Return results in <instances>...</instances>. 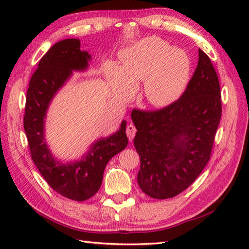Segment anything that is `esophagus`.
Instances as JSON below:
<instances>
[{
    "mask_svg": "<svg viewBox=\"0 0 249 249\" xmlns=\"http://www.w3.org/2000/svg\"><path fill=\"white\" fill-rule=\"evenodd\" d=\"M136 132H137L136 127H135V125L133 124H130L129 125L126 126V135H127V137H129L130 141L133 140V138L135 137V134H136Z\"/></svg>",
    "mask_w": 249,
    "mask_h": 249,
    "instance_id": "obj_1",
    "label": "esophagus"
}]
</instances>
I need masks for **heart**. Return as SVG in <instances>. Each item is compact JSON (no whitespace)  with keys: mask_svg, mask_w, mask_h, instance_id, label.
I'll list each match as a JSON object with an SVG mask.
<instances>
[{"mask_svg":"<svg viewBox=\"0 0 249 249\" xmlns=\"http://www.w3.org/2000/svg\"><path fill=\"white\" fill-rule=\"evenodd\" d=\"M122 59L123 66L113 61L106 64L109 80L120 87L124 95H131L137 82L145 81V97L156 107L168 106L178 100L189 80V57L158 37L133 43L123 51Z\"/></svg>","mask_w":249,"mask_h":249,"instance_id":"obj_1","label":"heart"}]
</instances>
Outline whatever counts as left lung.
Masks as SVG:
<instances>
[{"instance_id":"obj_1","label":"left lung","mask_w":249,"mask_h":249,"mask_svg":"<svg viewBox=\"0 0 249 249\" xmlns=\"http://www.w3.org/2000/svg\"><path fill=\"white\" fill-rule=\"evenodd\" d=\"M221 110L219 80L199 49L196 70L178 101L158 111L132 112L140 158L137 182L143 192L156 199L171 198L197 178L210 160Z\"/></svg>"}]
</instances>
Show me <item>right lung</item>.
I'll list each match as a JSON object with an SVG mask.
<instances>
[{"instance_id": "add662e5", "label": "right lung", "mask_w": 249, "mask_h": 249, "mask_svg": "<svg viewBox=\"0 0 249 249\" xmlns=\"http://www.w3.org/2000/svg\"><path fill=\"white\" fill-rule=\"evenodd\" d=\"M91 55L81 50L77 38L55 43L41 58L30 80L24 117V129L37 169L56 192L77 201L92 197L99 191L107 163L127 145L126 122L123 120L119 130L96 139L78 160H59L50 149L44 134L50 105L73 71L88 70Z\"/></svg>"}]
</instances>
